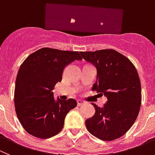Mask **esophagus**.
<instances>
[{
    "label": "esophagus",
    "mask_w": 155,
    "mask_h": 155,
    "mask_svg": "<svg viewBox=\"0 0 155 155\" xmlns=\"http://www.w3.org/2000/svg\"><path fill=\"white\" fill-rule=\"evenodd\" d=\"M85 104V102L84 101H83V100H77V105L79 106H82V105H83V104Z\"/></svg>",
    "instance_id": "obj_1"
}]
</instances>
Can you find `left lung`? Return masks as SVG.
<instances>
[{"label": "left lung", "mask_w": 155, "mask_h": 155, "mask_svg": "<svg viewBox=\"0 0 155 155\" xmlns=\"http://www.w3.org/2000/svg\"><path fill=\"white\" fill-rule=\"evenodd\" d=\"M80 54L97 69L92 90L103 93L107 99L103 107L92 103L95 114L86 120L88 131L103 140L119 138L131 127L140 110L141 88L136 68L127 57L114 49Z\"/></svg>", "instance_id": "obj_1"}]
</instances>
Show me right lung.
I'll return each instance as SVG.
<instances>
[{"mask_svg": "<svg viewBox=\"0 0 155 155\" xmlns=\"http://www.w3.org/2000/svg\"><path fill=\"white\" fill-rule=\"evenodd\" d=\"M78 51L42 48L20 66L15 89V106L21 124L28 134L47 139L62 130L65 116L77 105L74 99L55 100L52 90L65 68L82 60Z\"/></svg>", "mask_w": 155, "mask_h": 155, "instance_id": "1", "label": "right lung"}]
</instances>
